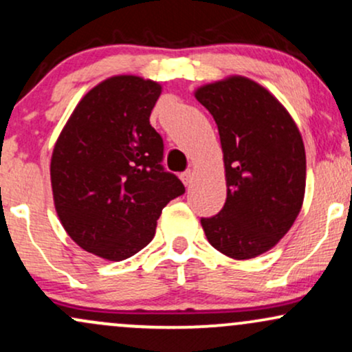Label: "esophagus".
<instances>
[{"label": "esophagus", "instance_id": "1", "mask_svg": "<svg viewBox=\"0 0 352 352\" xmlns=\"http://www.w3.org/2000/svg\"><path fill=\"white\" fill-rule=\"evenodd\" d=\"M180 179H182V182H184L185 187H190V185L193 184V170L184 172V173H182V175H180Z\"/></svg>", "mask_w": 352, "mask_h": 352}]
</instances>
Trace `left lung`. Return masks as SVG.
Returning a JSON list of instances; mask_svg holds the SVG:
<instances>
[{"instance_id": "8db88e82", "label": "left lung", "mask_w": 352, "mask_h": 352, "mask_svg": "<svg viewBox=\"0 0 352 352\" xmlns=\"http://www.w3.org/2000/svg\"><path fill=\"white\" fill-rule=\"evenodd\" d=\"M195 98L215 119L227 201L201 218L213 248L233 260L272 250L300 215L306 153L296 122L268 89L245 76L205 84Z\"/></svg>"}]
</instances>
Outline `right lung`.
<instances>
[{
	"instance_id": "right-lung-1",
	"label": "right lung",
	"mask_w": 352,
	"mask_h": 352,
	"mask_svg": "<svg viewBox=\"0 0 352 352\" xmlns=\"http://www.w3.org/2000/svg\"><path fill=\"white\" fill-rule=\"evenodd\" d=\"M162 86L112 76L79 100L54 144L51 187L56 213L86 252L122 261L147 246L184 184L160 165L162 137L151 112Z\"/></svg>"
}]
</instances>
